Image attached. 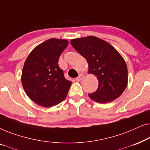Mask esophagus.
I'll use <instances>...</instances> for the list:
<instances>
[{
  "mask_svg": "<svg viewBox=\"0 0 150 150\" xmlns=\"http://www.w3.org/2000/svg\"><path fill=\"white\" fill-rule=\"evenodd\" d=\"M83 76H84V75L83 74H80L79 75V76L76 78V81H81V80L83 79Z\"/></svg>",
  "mask_w": 150,
  "mask_h": 150,
  "instance_id": "1",
  "label": "esophagus"
}]
</instances>
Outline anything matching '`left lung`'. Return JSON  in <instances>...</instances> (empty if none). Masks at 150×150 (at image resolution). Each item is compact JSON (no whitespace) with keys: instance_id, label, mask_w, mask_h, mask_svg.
Here are the masks:
<instances>
[{"instance_id":"8db88e82","label":"left lung","mask_w":150,"mask_h":150,"mask_svg":"<svg viewBox=\"0 0 150 150\" xmlns=\"http://www.w3.org/2000/svg\"><path fill=\"white\" fill-rule=\"evenodd\" d=\"M71 44L85 57L89 73L97 76L98 87L89 98L100 103L113 101L124 91L128 83L126 63L117 51L108 42L94 36L74 39Z\"/></svg>"}]
</instances>
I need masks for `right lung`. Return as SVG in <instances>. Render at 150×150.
<instances>
[{"instance_id":"obj_1","label":"right lung","mask_w":150,"mask_h":150,"mask_svg":"<svg viewBox=\"0 0 150 150\" xmlns=\"http://www.w3.org/2000/svg\"><path fill=\"white\" fill-rule=\"evenodd\" d=\"M68 41L52 38L39 45L24 63L22 84L26 95L38 105L51 107L64 100L71 85L58 65Z\"/></svg>"}]
</instances>
